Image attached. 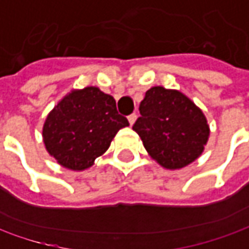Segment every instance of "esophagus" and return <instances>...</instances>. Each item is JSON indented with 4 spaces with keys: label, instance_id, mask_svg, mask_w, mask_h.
I'll return each instance as SVG.
<instances>
[{
    "label": "esophagus",
    "instance_id": "34e87169",
    "mask_svg": "<svg viewBox=\"0 0 249 249\" xmlns=\"http://www.w3.org/2000/svg\"><path fill=\"white\" fill-rule=\"evenodd\" d=\"M128 121H129V124L134 125V123H135V121H136V114L135 113L131 114V115L128 117Z\"/></svg>",
    "mask_w": 249,
    "mask_h": 249
}]
</instances>
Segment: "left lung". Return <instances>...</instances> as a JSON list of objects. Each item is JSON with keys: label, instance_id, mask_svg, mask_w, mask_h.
Masks as SVG:
<instances>
[{"label": "left lung", "instance_id": "obj_1", "mask_svg": "<svg viewBox=\"0 0 249 249\" xmlns=\"http://www.w3.org/2000/svg\"><path fill=\"white\" fill-rule=\"evenodd\" d=\"M139 111L132 129L161 167L178 170L202 155L211 129L205 114L188 96L153 86L146 92Z\"/></svg>", "mask_w": 249, "mask_h": 249}]
</instances>
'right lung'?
<instances>
[{"mask_svg": "<svg viewBox=\"0 0 249 249\" xmlns=\"http://www.w3.org/2000/svg\"><path fill=\"white\" fill-rule=\"evenodd\" d=\"M113 96L96 86L73 89L51 110L43 125L46 150L62 167L83 171L110 147L117 132L128 126Z\"/></svg>", "mask_w": 249, "mask_h": 249, "instance_id": "obj_1", "label": "right lung"}]
</instances>
